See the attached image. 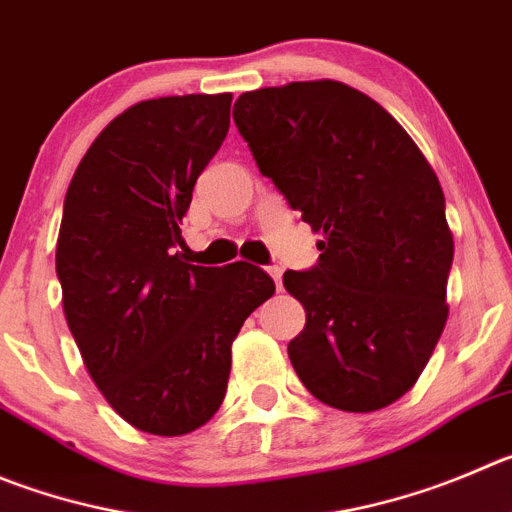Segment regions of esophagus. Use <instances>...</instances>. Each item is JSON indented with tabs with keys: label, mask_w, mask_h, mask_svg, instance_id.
<instances>
[{
	"label": "esophagus",
	"mask_w": 512,
	"mask_h": 512,
	"mask_svg": "<svg viewBox=\"0 0 512 512\" xmlns=\"http://www.w3.org/2000/svg\"><path fill=\"white\" fill-rule=\"evenodd\" d=\"M267 272H270V278L275 280V285H278V288H283V267L270 265V267H267Z\"/></svg>",
	"instance_id": "esophagus-1"
}]
</instances>
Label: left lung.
<instances>
[{
  "mask_svg": "<svg viewBox=\"0 0 512 512\" xmlns=\"http://www.w3.org/2000/svg\"><path fill=\"white\" fill-rule=\"evenodd\" d=\"M234 123L288 204L323 240L283 285L305 308L288 356L341 412H376L422 376L447 323L455 240L437 174L376 100L338 80L242 93Z\"/></svg>",
  "mask_w": 512,
  "mask_h": 512,
  "instance_id": "8db88e82",
  "label": "left lung"
}]
</instances>
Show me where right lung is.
<instances>
[{"label": "right lung", "instance_id": "obj_1", "mask_svg": "<svg viewBox=\"0 0 512 512\" xmlns=\"http://www.w3.org/2000/svg\"><path fill=\"white\" fill-rule=\"evenodd\" d=\"M232 93L141 100L98 133L65 194L55 267L90 379L131 427L179 437L222 407L232 341L275 283L184 262L181 219L229 131Z\"/></svg>", "mask_w": 512, "mask_h": 512}]
</instances>
